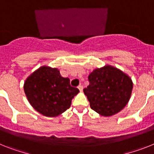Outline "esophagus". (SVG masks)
I'll list each match as a JSON object with an SVG mask.
<instances>
[{
    "instance_id": "esophagus-1",
    "label": "esophagus",
    "mask_w": 154,
    "mask_h": 154,
    "mask_svg": "<svg viewBox=\"0 0 154 154\" xmlns=\"http://www.w3.org/2000/svg\"><path fill=\"white\" fill-rule=\"evenodd\" d=\"M78 88H79V91H81V92H82V90H83V86H82V85H79V86H78Z\"/></svg>"
}]
</instances>
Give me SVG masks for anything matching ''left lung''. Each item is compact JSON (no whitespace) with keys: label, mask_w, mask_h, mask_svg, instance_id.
Here are the masks:
<instances>
[{"label":"left lung","mask_w":154,"mask_h":154,"mask_svg":"<svg viewBox=\"0 0 154 154\" xmlns=\"http://www.w3.org/2000/svg\"><path fill=\"white\" fill-rule=\"evenodd\" d=\"M89 86L83 92L91 108L104 116L121 111L131 95V79L120 69L110 65L94 69L88 76Z\"/></svg>","instance_id":"obj_1"}]
</instances>
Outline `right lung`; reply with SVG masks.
<instances>
[{
  "label": "right lung",
  "instance_id": "1",
  "mask_svg": "<svg viewBox=\"0 0 154 154\" xmlns=\"http://www.w3.org/2000/svg\"><path fill=\"white\" fill-rule=\"evenodd\" d=\"M26 98L37 112L48 117H55L71 106L72 98L79 92L70 85L57 68L42 66L27 77L24 82Z\"/></svg>",
  "mask_w": 154,
  "mask_h": 154
}]
</instances>
